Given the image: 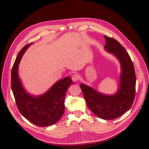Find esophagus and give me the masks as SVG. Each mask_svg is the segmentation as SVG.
Segmentation results:
<instances>
[{
  "label": "esophagus",
  "mask_w": 149,
  "mask_h": 149,
  "mask_svg": "<svg viewBox=\"0 0 149 149\" xmlns=\"http://www.w3.org/2000/svg\"><path fill=\"white\" fill-rule=\"evenodd\" d=\"M79 78H80V76L78 74H74L72 76V80L73 82H76L77 81H79Z\"/></svg>",
  "instance_id": "1"
}]
</instances>
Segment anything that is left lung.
Segmentation results:
<instances>
[{"label":"left lung","mask_w":149,"mask_h":149,"mask_svg":"<svg viewBox=\"0 0 149 149\" xmlns=\"http://www.w3.org/2000/svg\"><path fill=\"white\" fill-rule=\"evenodd\" d=\"M104 38L105 49L115 56L121 65L118 92L108 95L84 84L80 87L89 109L101 119L112 120L120 117L131 107L135 95L136 76L132 61L127 51L116 39L107 36Z\"/></svg>","instance_id":"1"}]
</instances>
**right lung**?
Wrapping results in <instances>:
<instances>
[{"label": "right lung", "mask_w": 149, "mask_h": 149, "mask_svg": "<svg viewBox=\"0 0 149 149\" xmlns=\"http://www.w3.org/2000/svg\"><path fill=\"white\" fill-rule=\"evenodd\" d=\"M27 44L18 53L11 72V88L17 108L26 119L39 127H48L58 122L64 112V99L68 88L73 81L70 77L57 81L46 93L38 96L29 94L18 77V64Z\"/></svg>", "instance_id": "1"}]
</instances>
